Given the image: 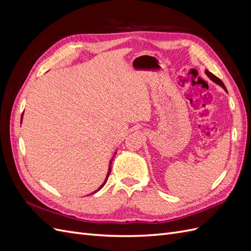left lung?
Instances as JSON below:
<instances>
[{
  "instance_id": "1",
  "label": "left lung",
  "mask_w": 251,
  "mask_h": 251,
  "mask_svg": "<svg viewBox=\"0 0 251 251\" xmlns=\"http://www.w3.org/2000/svg\"><path fill=\"white\" fill-rule=\"evenodd\" d=\"M206 74L208 75V77L211 79V80H214L215 82H217L218 83V85H220V86H221V87H223L225 90H226V87L224 86V83H223V81L221 80V79H220L219 77H217L216 76V75H214V74H212L211 72H209L208 70H206Z\"/></svg>"
}]
</instances>
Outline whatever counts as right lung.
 I'll list each match as a JSON object with an SVG mask.
<instances>
[{
    "mask_svg": "<svg viewBox=\"0 0 251 251\" xmlns=\"http://www.w3.org/2000/svg\"><path fill=\"white\" fill-rule=\"evenodd\" d=\"M112 160H113V159H112ZM112 160H111V162H110V165H109V172H108V175H107V178H105V180H104V182H103V184H102V185H101L100 188H98L96 192H98V191H100V188H102V187H103V185L105 184V182L108 181V178H109V176H110V173H111V163H112ZM96 192H94V193H96ZM94 193H92V194H94Z\"/></svg>",
    "mask_w": 251,
    "mask_h": 251,
    "instance_id": "right-lung-1",
    "label": "right lung"
}]
</instances>
